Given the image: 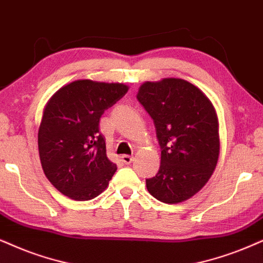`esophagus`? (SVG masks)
Returning a JSON list of instances; mask_svg holds the SVG:
<instances>
[{"instance_id": "34e87169", "label": "esophagus", "mask_w": 263, "mask_h": 263, "mask_svg": "<svg viewBox=\"0 0 263 263\" xmlns=\"http://www.w3.org/2000/svg\"><path fill=\"white\" fill-rule=\"evenodd\" d=\"M121 160H122V162H124V164H131L132 161H134V156H131V155H122L121 156Z\"/></svg>"}]
</instances>
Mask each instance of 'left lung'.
I'll list each match as a JSON object with an SVG mask.
<instances>
[{
    "label": "left lung",
    "mask_w": 263,
    "mask_h": 263,
    "mask_svg": "<svg viewBox=\"0 0 263 263\" xmlns=\"http://www.w3.org/2000/svg\"><path fill=\"white\" fill-rule=\"evenodd\" d=\"M138 102L154 121L161 148L160 168L145 179L148 192L166 204L192 198L206 184L220 154L218 119L210 99L191 82H144Z\"/></svg>",
    "instance_id": "8db88e82"
}]
</instances>
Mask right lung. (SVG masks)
Masks as SVG:
<instances>
[{
  "label": "right lung",
  "mask_w": 263,
  "mask_h": 263,
  "mask_svg": "<svg viewBox=\"0 0 263 263\" xmlns=\"http://www.w3.org/2000/svg\"><path fill=\"white\" fill-rule=\"evenodd\" d=\"M127 91L124 84L78 80L47 102L39 128L40 160L62 194L86 201L108 187L116 165L107 156L99 120Z\"/></svg>",
  "instance_id": "add662e5"
}]
</instances>
